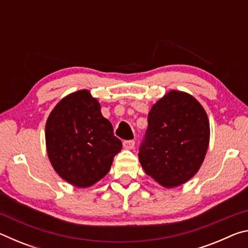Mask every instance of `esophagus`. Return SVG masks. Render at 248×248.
<instances>
[{"label":"esophagus","instance_id":"34e87169","mask_svg":"<svg viewBox=\"0 0 248 248\" xmlns=\"http://www.w3.org/2000/svg\"><path fill=\"white\" fill-rule=\"evenodd\" d=\"M134 140H127V141H124V148L125 150H132L134 148Z\"/></svg>","mask_w":248,"mask_h":248}]
</instances>
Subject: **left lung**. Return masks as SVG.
Segmentation results:
<instances>
[{
    "label": "left lung",
    "mask_w": 248,
    "mask_h": 248,
    "mask_svg": "<svg viewBox=\"0 0 248 248\" xmlns=\"http://www.w3.org/2000/svg\"><path fill=\"white\" fill-rule=\"evenodd\" d=\"M140 146L142 169L155 182L174 188L194 177L210 140L207 112L194 96L170 91L155 103Z\"/></svg>",
    "instance_id": "obj_1"
}]
</instances>
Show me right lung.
I'll list each match as a JSON object with an SVG mask.
<instances>
[{"label":"right lung","mask_w":248,"mask_h":248,"mask_svg":"<svg viewBox=\"0 0 248 248\" xmlns=\"http://www.w3.org/2000/svg\"><path fill=\"white\" fill-rule=\"evenodd\" d=\"M45 134L53 170L78 188L93 186L106 176L123 149L110 121L100 112L98 100L87 90L69 94L56 105Z\"/></svg>","instance_id":"right-lung-1"}]
</instances>
